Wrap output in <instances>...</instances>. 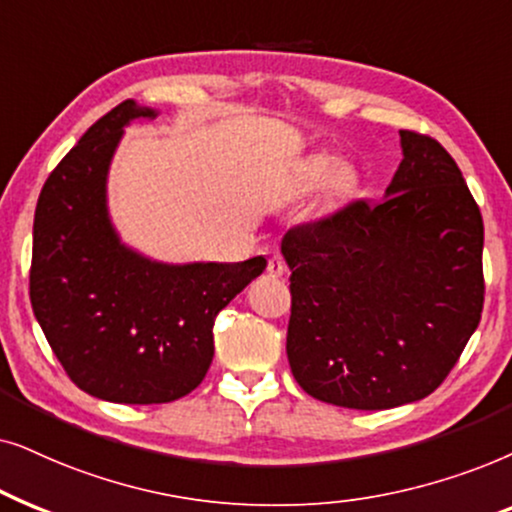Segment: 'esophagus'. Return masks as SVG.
<instances>
[{
	"label": "esophagus",
	"mask_w": 512,
	"mask_h": 512,
	"mask_svg": "<svg viewBox=\"0 0 512 512\" xmlns=\"http://www.w3.org/2000/svg\"><path fill=\"white\" fill-rule=\"evenodd\" d=\"M267 271H269L271 276H283L285 271H288V267H285V260H283L281 255H274V257H271V260H269Z\"/></svg>",
	"instance_id": "1"
}]
</instances>
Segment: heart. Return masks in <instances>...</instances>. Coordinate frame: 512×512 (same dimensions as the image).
<instances>
[{
    "instance_id": "b5f03b06",
    "label": "heart",
    "mask_w": 512,
    "mask_h": 512,
    "mask_svg": "<svg viewBox=\"0 0 512 512\" xmlns=\"http://www.w3.org/2000/svg\"><path fill=\"white\" fill-rule=\"evenodd\" d=\"M311 173L313 175H325L327 173V161L325 159L311 161Z\"/></svg>"
}]
</instances>
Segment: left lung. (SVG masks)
Wrapping results in <instances>:
<instances>
[{
    "mask_svg": "<svg viewBox=\"0 0 512 512\" xmlns=\"http://www.w3.org/2000/svg\"><path fill=\"white\" fill-rule=\"evenodd\" d=\"M386 199L353 201L283 236L288 360L323 403L391 410L438 388L485 304L478 203L438 140L400 131Z\"/></svg>",
    "mask_w": 512,
    "mask_h": 512,
    "instance_id": "left-lung-1",
    "label": "left lung"
}]
</instances>
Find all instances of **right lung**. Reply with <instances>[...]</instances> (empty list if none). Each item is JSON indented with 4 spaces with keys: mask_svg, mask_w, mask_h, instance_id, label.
<instances>
[{
    "mask_svg": "<svg viewBox=\"0 0 512 512\" xmlns=\"http://www.w3.org/2000/svg\"><path fill=\"white\" fill-rule=\"evenodd\" d=\"M156 112L124 100L44 182L34 210L30 302L74 384L109 403L192 393L213 363L215 316L267 267L161 264L126 248L107 215V170L124 126Z\"/></svg>",
    "mask_w": 512,
    "mask_h": 512,
    "instance_id": "1",
    "label": "right lung"
}]
</instances>
